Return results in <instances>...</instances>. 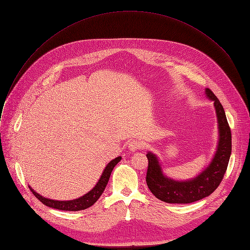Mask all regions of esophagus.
Here are the masks:
<instances>
[{"label":"esophagus","mask_w":250,"mask_h":250,"mask_svg":"<svg viewBox=\"0 0 250 250\" xmlns=\"http://www.w3.org/2000/svg\"><path fill=\"white\" fill-rule=\"evenodd\" d=\"M144 146H145V144L139 139H133V140L129 141V144H128V149L133 152L142 148Z\"/></svg>","instance_id":"34e87169"}]
</instances>
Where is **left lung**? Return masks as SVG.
<instances>
[{
  "instance_id": "left-lung-1",
  "label": "left lung",
  "mask_w": 250,
  "mask_h": 250,
  "mask_svg": "<svg viewBox=\"0 0 250 250\" xmlns=\"http://www.w3.org/2000/svg\"><path fill=\"white\" fill-rule=\"evenodd\" d=\"M206 94L213 102L219 125L217 151L208 166L191 180L176 181L163 174L155 154L150 151L146 154L148 159L146 184L151 193L165 203L189 204L209 196L219 187L227 171L231 153L230 128L219 99L209 89H206Z\"/></svg>"
}]
</instances>
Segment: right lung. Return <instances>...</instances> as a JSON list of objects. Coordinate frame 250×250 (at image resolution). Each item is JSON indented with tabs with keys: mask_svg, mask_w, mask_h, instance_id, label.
Instances as JSON below:
<instances>
[{
	"mask_svg": "<svg viewBox=\"0 0 250 250\" xmlns=\"http://www.w3.org/2000/svg\"><path fill=\"white\" fill-rule=\"evenodd\" d=\"M121 159H122V157L119 156V157L113 159L112 161H110L109 164L106 165L105 168L104 169V172L102 173V176L99 179L98 183L96 184V186L90 192H88L84 196H82L78 199H75V200L56 201V200L47 199V198H44L42 195L38 194L30 186H28V187L35 197H37L42 204H44L45 206H47L49 208L62 209V210H71V211L82 210V209L90 208L98 201V199L103 194L106 184H108V182H109L110 176H111V173H112L114 167L121 161Z\"/></svg>",
	"mask_w": 250,
	"mask_h": 250,
	"instance_id": "add662e5",
	"label": "right lung"
}]
</instances>
